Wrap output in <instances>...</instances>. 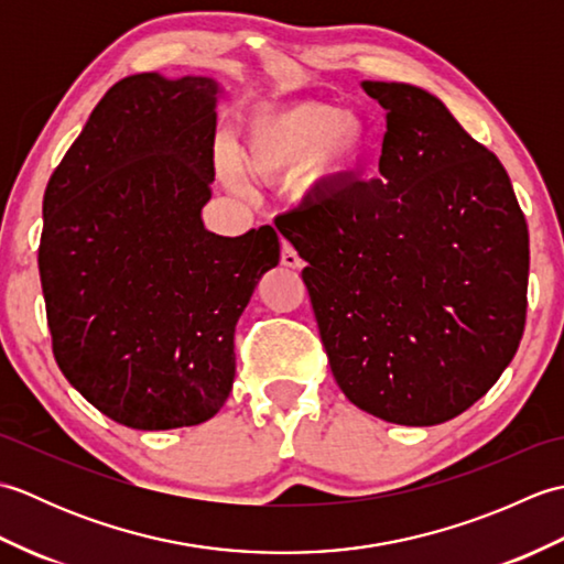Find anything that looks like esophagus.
Returning <instances> with one entry per match:
<instances>
[{"label":"esophagus","mask_w":564,"mask_h":564,"mask_svg":"<svg viewBox=\"0 0 564 564\" xmlns=\"http://www.w3.org/2000/svg\"><path fill=\"white\" fill-rule=\"evenodd\" d=\"M281 263H283V267H289V269H301L303 267V259L297 257V251L293 249V245L285 242V239L281 245Z\"/></svg>","instance_id":"esophagus-1"}]
</instances>
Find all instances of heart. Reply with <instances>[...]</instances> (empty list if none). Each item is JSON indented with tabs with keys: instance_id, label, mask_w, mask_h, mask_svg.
I'll use <instances>...</instances> for the list:
<instances>
[{
	"instance_id": "b5f03b06",
	"label": "heart",
	"mask_w": 564,
	"mask_h": 564,
	"mask_svg": "<svg viewBox=\"0 0 564 564\" xmlns=\"http://www.w3.org/2000/svg\"><path fill=\"white\" fill-rule=\"evenodd\" d=\"M370 154V133L361 118L332 104H293L247 118L237 162L251 176H289L310 162L307 194L341 188L358 176Z\"/></svg>"
}]
</instances>
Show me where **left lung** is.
I'll list each match as a JSON object with an SVG mask.
<instances>
[{"label":"left lung","mask_w":564,"mask_h":564,"mask_svg":"<svg viewBox=\"0 0 564 564\" xmlns=\"http://www.w3.org/2000/svg\"><path fill=\"white\" fill-rule=\"evenodd\" d=\"M386 109L380 178L305 198L275 227L303 281L341 392L404 426L458 416L519 349L529 225L497 154L434 94L364 82Z\"/></svg>","instance_id":"8db88e82"}]
</instances>
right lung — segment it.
<instances>
[{
    "label": "right lung",
    "mask_w": 564,
    "mask_h": 564,
    "mask_svg": "<svg viewBox=\"0 0 564 564\" xmlns=\"http://www.w3.org/2000/svg\"><path fill=\"white\" fill-rule=\"evenodd\" d=\"M210 77H126L104 94L43 196L39 271L55 361L113 422L164 431L218 414L235 325L279 263L271 225L203 227L215 176Z\"/></svg>",
    "instance_id": "right-lung-1"
}]
</instances>
